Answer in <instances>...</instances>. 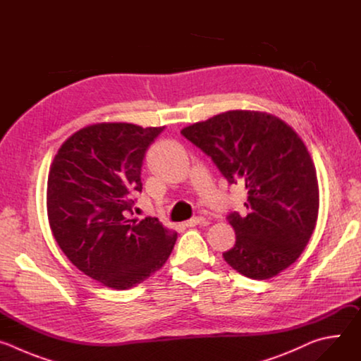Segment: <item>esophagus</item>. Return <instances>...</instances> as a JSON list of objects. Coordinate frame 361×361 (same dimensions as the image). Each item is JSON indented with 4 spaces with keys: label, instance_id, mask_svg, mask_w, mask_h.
<instances>
[{
    "label": "esophagus",
    "instance_id": "1",
    "mask_svg": "<svg viewBox=\"0 0 361 361\" xmlns=\"http://www.w3.org/2000/svg\"><path fill=\"white\" fill-rule=\"evenodd\" d=\"M202 221H204V217H192V219L187 220V221L184 223V226H185V227H195L197 224H200V223H202Z\"/></svg>",
    "mask_w": 361,
    "mask_h": 361
}]
</instances>
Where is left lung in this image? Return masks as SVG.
Listing matches in <instances>:
<instances>
[{"mask_svg":"<svg viewBox=\"0 0 361 361\" xmlns=\"http://www.w3.org/2000/svg\"><path fill=\"white\" fill-rule=\"evenodd\" d=\"M181 134L212 157L228 184L247 190L248 214L227 216L235 244L223 252L240 274L267 280L288 266L310 240L319 216L313 160L297 133L259 111H227Z\"/></svg>","mask_w":361,"mask_h":361,"instance_id":"8db88e82","label":"left lung"}]
</instances>
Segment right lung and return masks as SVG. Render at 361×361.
<instances>
[{
    "label": "right lung",
    "instance_id": "1",
    "mask_svg": "<svg viewBox=\"0 0 361 361\" xmlns=\"http://www.w3.org/2000/svg\"><path fill=\"white\" fill-rule=\"evenodd\" d=\"M164 127L101 123L74 133L59 149L47 183L51 231L84 274L128 290L160 270L177 233L156 217L130 220L141 192V166Z\"/></svg>",
    "mask_w": 361,
    "mask_h": 361
}]
</instances>
